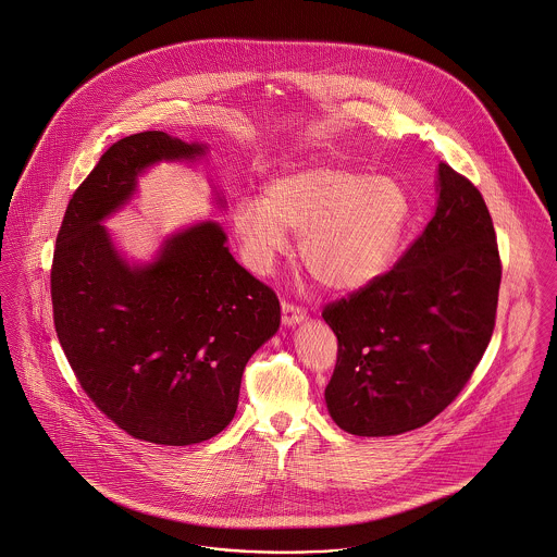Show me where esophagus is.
Listing matches in <instances>:
<instances>
[{
	"label": "esophagus",
	"mask_w": 557,
	"mask_h": 557,
	"mask_svg": "<svg viewBox=\"0 0 557 557\" xmlns=\"http://www.w3.org/2000/svg\"><path fill=\"white\" fill-rule=\"evenodd\" d=\"M307 318V311L302 309V307H298V305H294V302H282V321H284V325H296V323H300V321H305Z\"/></svg>",
	"instance_id": "34e87169"
}]
</instances>
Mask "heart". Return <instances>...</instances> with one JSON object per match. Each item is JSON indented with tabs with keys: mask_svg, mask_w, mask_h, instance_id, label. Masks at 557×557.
<instances>
[{
	"mask_svg": "<svg viewBox=\"0 0 557 557\" xmlns=\"http://www.w3.org/2000/svg\"><path fill=\"white\" fill-rule=\"evenodd\" d=\"M411 216L397 180L315 164L273 180L263 200H239L234 230L255 271L265 273L300 236V259L325 290L368 288L393 265Z\"/></svg>",
	"mask_w": 557,
	"mask_h": 557,
	"instance_id": "heart-1",
	"label": "heart"
}]
</instances>
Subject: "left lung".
<instances>
[{
    "mask_svg": "<svg viewBox=\"0 0 557 557\" xmlns=\"http://www.w3.org/2000/svg\"><path fill=\"white\" fill-rule=\"evenodd\" d=\"M495 238L478 187L441 162L438 205L424 232L391 271L321 313L338 338L325 403L345 432L422 428L463 391L495 327Z\"/></svg>",
    "mask_w": 557,
    "mask_h": 557,
    "instance_id": "left-lung-1",
    "label": "left lung"
}]
</instances>
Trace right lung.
<instances>
[{"label":"right lung","instance_id":"obj_1","mask_svg":"<svg viewBox=\"0 0 557 557\" xmlns=\"http://www.w3.org/2000/svg\"><path fill=\"white\" fill-rule=\"evenodd\" d=\"M200 154L162 132L112 144L66 207L50 273L55 334L85 395L133 438L171 447L234 420L244 368L280 327L275 292L236 263L216 223L164 239L141 267L100 223L146 166Z\"/></svg>","mask_w":557,"mask_h":557}]
</instances>
